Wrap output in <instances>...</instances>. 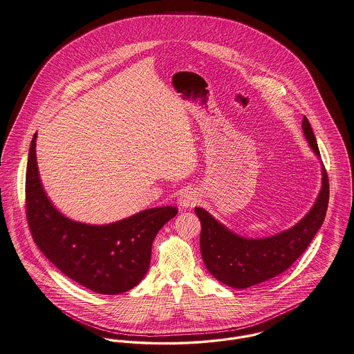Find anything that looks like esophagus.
<instances>
[{
	"mask_svg": "<svg viewBox=\"0 0 354 354\" xmlns=\"http://www.w3.org/2000/svg\"><path fill=\"white\" fill-rule=\"evenodd\" d=\"M198 201V197L192 189H185L178 197V205L181 208H192Z\"/></svg>",
	"mask_w": 354,
	"mask_h": 354,
	"instance_id": "obj_1",
	"label": "esophagus"
}]
</instances>
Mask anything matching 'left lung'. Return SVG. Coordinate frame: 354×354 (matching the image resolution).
<instances>
[{
	"label": "left lung",
	"mask_w": 354,
	"mask_h": 354,
	"mask_svg": "<svg viewBox=\"0 0 354 354\" xmlns=\"http://www.w3.org/2000/svg\"><path fill=\"white\" fill-rule=\"evenodd\" d=\"M303 133L321 158L308 119L303 118ZM328 178L322 163V188L311 209L288 230L266 238H243L218 222L209 212L196 207L201 223L200 252L208 272L221 283L245 290L286 272L300 257L321 228L328 205Z\"/></svg>",
	"instance_id": "8db88e82"
}]
</instances>
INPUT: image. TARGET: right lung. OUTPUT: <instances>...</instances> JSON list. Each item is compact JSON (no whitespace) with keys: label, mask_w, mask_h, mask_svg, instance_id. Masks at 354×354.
I'll list each match as a JSON object with an SVG mask.
<instances>
[{"label":"right lung","mask_w":354,"mask_h":354,"mask_svg":"<svg viewBox=\"0 0 354 354\" xmlns=\"http://www.w3.org/2000/svg\"><path fill=\"white\" fill-rule=\"evenodd\" d=\"M36 136L26 176L27 221L35 243L64 274L88 290L102 295L132 290L147 273L157 232L177 215V208H150L109 225H86L66 218L43 189Z\"/></svg>","instance_id":"right-lung-1"}]
</instances>
